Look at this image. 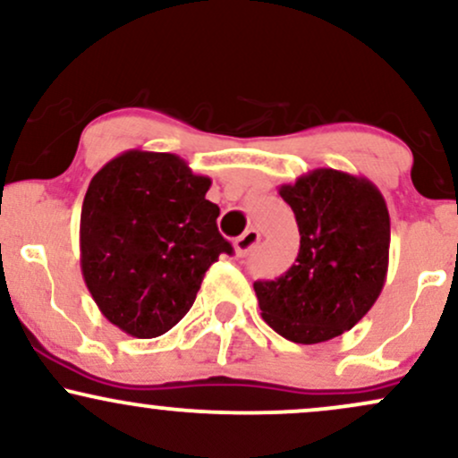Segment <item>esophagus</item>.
<instances>
[{"instance_id":"1","label":"esophagus","mask_w":458,"mask_h":458,"mask_svg":"<svg viewBox=\"0 0 458 458\" xmlns=\"http://www.w3.org/2000/svg\"><path fill=\"white\" fill-rule=\"evenodd\" d=\"M259 241H260V233H259V230H254V228L245 230V233L241 234L239 239L234 241V250H236V256H241V259H243V256L250 254V251L254 250L256 245H259Z\"/></svg>"}]
</instances>
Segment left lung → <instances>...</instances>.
<instances>
[{
  "label": "left lung",
  "instance_id": "left-lung-1",
  "mask_svg": "<svg viewBox=\"0 0 458 458\" xmlns=\"http://www.w3.org/2000/svg\"><path fill=\"white\" fill-rule=\"evenodd\" d=\"M295 213L299 254L276 280L254 282L262 318L297 344L349 331L379 299L390 262V213L364 176L318 167L282 185Z\"/></svg>",
  "mask_w": 458,
  "mask_h": 458
}]
</instances>
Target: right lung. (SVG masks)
I'll return each instance as SVG.
<instances>
[{"label": "right lung", "mask_w": 458, "mask_h": 458, "mask_svg": "<svg viewBox=\"0 0 458 458\" xmlns=\"http://www.w3.org/2000/svg\"><path fill=\"white\" fill-rule=\"evenodd\" d=\"M211 178L170 152L127 150L94 174L81 207L83 282L109 323L133 338L170 331L204 273L233 245L219 234Z\"/></svg>", "instance_id": "obj_1"}]
</instances>
